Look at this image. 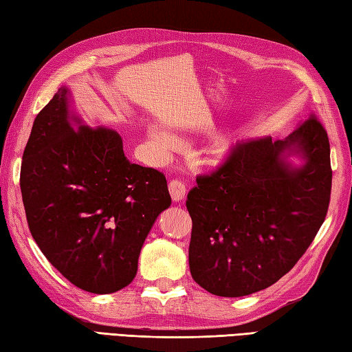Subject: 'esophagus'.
I'll return each mask as SVG.
<instances>
[{
	"label": "esophagus",
	"instance_id": "obj_1",
	"mask_svg": "<svg viewBox=\"0 0 352 352\" xmlns=\"http://www.w3.org/2000/svg\"><path fill=\"white\" fill-rule=\"evenodd\" d=\"M168 190H170V195H171V199L175 202H179L184 198H186V193H187V186L186 182L181 181V179H173L168 184Z\"/></svg>",
	"mask_w": 352,
	"mask_h": 352
}]
</instances>
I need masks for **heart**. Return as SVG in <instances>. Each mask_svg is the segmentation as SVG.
Returning <instances> with one entry per match:
<instances>
[{"label":"heart","instance_id":"b5f03b06","mask_svg":"<svg viewBox=\"0 0 352 352\" xmlns=\"http://www.w3.org/2000/svg\"><path fill=\"white\" fill-rule=\"evenodd\" d=\"M148 139H150L154 151L157 154H166L176 144L175 135L159 126H150V129H148Z\"/></svg>","mask_w":352,"mask_h":352}]
</instances>
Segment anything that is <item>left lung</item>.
<instances>
[{
    "label": "left lung",
    "instance_id": "obj_1",
    "mask_svg": "<svg viewBox=\"0 0 352 352\" xmlns=\"http://www.w3.org/2000/svg\"><path fill=\"white\" fill-rule=\"evenodd\" d=\"M329 154L326 129L312 116L283 140L238 142L218 170L196 177L186 202L193 280L218 297H244L286 275L328 213Z\"/></svg>",
    "mask_w": 352,
    "mask_h": 352
}]
</instances>
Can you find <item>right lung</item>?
<instances>
[{
    "label": "right lung",
    "instance_id": "obj_1",
    "mask_svg": "<svg viewBox=\"0 0 352 352\" xmlns=\"http://www.w3.org/2000/svg\"><path fill=\"white\" fill-rule=\"evenodd\" d=\"M66 86L35 117L20 187L29 230L74 286L113 294L134 280L154 221L171 204L162 173L131 164L113 129L89 128Z\"/></svg>",
    "mask_w": 352,
    "mask_h": 352
}]
</instances>
